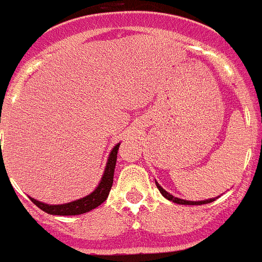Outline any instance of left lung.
Returning a JSON list of instances; mask_svg holds the SVG:
<instances>
[{
    "label": "left lung",
    "instance_id": "8db88e82",
    "mask_svg": "<svg viewBox=\"0 0 262 262\" xmlns=\"http://www.w3.org/2000/svg\"><path fill=\"white\" fill-rule=\"evenodd\" d=\"M156 183V182H155ZM156 187H158V189L160 191V193H162L163 196H164L165 199H168L169 201H172V203H176V204H183V205H201V204H207V203H212V201L214 200L213 199H208V200H201V201H189V200H183V199H179V198H175V196H172L171 193H168V192L165 191V189H163L160 185L156 183Z\"/></svg>",
    "mask_w": 262,
    "mask_h": 262
}]
</instances>
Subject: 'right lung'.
<instances>
[{"label": "right lung", "mask_w": 262, "mask_h": 262, "mask_svg": "<svg viewBox=\"0 0 262 262\" xmlns=\"http://www.w3.org/2000/svg\"><path fill=\"white\" fill-rule=\"evenodd\" d=\"M120 143H118L110 152L108 159H107L106 168H104L103 176L100 179V183L98 187L91 192L90 195L84 196V198L79 199V200H74L71 203H66V204L59 205H50L45 204L41 201L35 200V199L30 198V200L37 205L38 208H41L42 211L50 214H58V216H75V214H82L86 212L93 211L94 208L99 207L106 199L108 198L110 189L113 187L114 182V171H115L116 164V156H118V149H119Z\"/></svg>", "instance_id": "add662e5"}]
</instances>
